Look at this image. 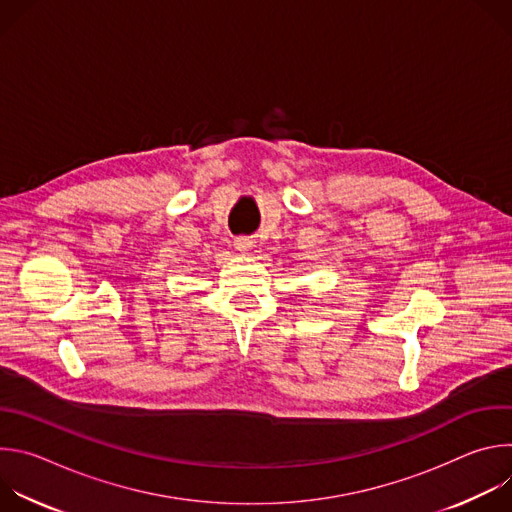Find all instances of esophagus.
<instances>
[{
    "mask_svg": "<svg viewBox=\"0 0 512 512\" xmlns=\"http://www.w3.org/2000/svg\"><path fill=\"white\" fill-rule=\"evenodd\" d=\"M235 249L245 255V253H249L253 249V241L249 237H239V239H235Z\"/></svg>",
    "mask_w": 512,
    "mask_h": 512,
    "instance_id": "1",
    "label": "esophagus"
}]
</instances>
